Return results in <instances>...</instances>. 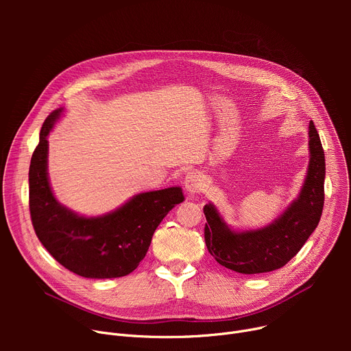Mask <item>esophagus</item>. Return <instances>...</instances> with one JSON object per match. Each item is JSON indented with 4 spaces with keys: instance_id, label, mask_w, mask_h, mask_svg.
<instances>
[{
    "instance_id": "1",
    "label": "esophagus",
    "mask_w": 351,
    "mask_h": 351,
    "mask_svg": "<svg viewBox=\"0 0 351 351\" xmlns=\"http://www.w3.org/2000/svg\"><path fill=\"white\" fill-rule=\"evenodd\" d=\"M185 188L191 196L200 193L205 188V179L200 172L192 171L185 176Z\"/></svg>"
}]
</instances>
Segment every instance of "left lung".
Masks as SVG:
<instances>
[{
    "instance_id": "obj_1",
    "label": "left lung",
    "mask_w": 351,
    "mask_h": 351,
    "mask_svg": "<svg viewBox=\"0 0 351 351\" xmlns=\"http://www.w3.org/2000/svg\"><path fill=\"white\" fill-rule=\"evenodd\" d=\"M308 168L299 196L267 226L236 230L212 202L205 205V242L219 265L243 274L266 273L283 267L303 247L317 228L324 205L326 160L313 121L308 123Z\"/></svg>"
}]
</instances>
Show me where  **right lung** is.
<instances>
[{"mask_svg": "<svg viewBox=\"0 0 351 351\" xmlns=\"http://www.w3.org/2000/svg\"><path fill=\"white\" fill-rule=\"evenodd\" d=\"M64 114L52 110L29 165V212L44 247L65 269L88 279H112L132 273L149 249L152 236L180 202L182 188L142 192L112 212L84 216L61 205L48 178V135Z\"/></svg>", "mask_w": 351, "mask_h": 351, "instance_id": "right-lung-1", "label": "right lung"}]
</instances>
